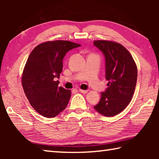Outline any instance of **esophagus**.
<instances>
[{"label": "esophagus", "mask_w": 159, "mask_h": 159, "mask_svg": "<svg viewBox=\"0 0 159 159\" xmlns=\"http://www.w3.org/2000/svg\"><path fill=\"white\" fill-rule=\"evenodd\" d=\"M79 92L80 93H83V94H85V93H87L88 92V90H81V89H79Z\"/></svg>", "instance_id": "obj_1"}]
</instances>
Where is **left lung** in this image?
<instances>
[{
    "instance_id": "1",
    "label": "left lung",
    "mask_w": 159,
    "mask_h": 159,
    "mask_svg": "<svg viewBox=\"0 0 159 159\" xmlns=\"http://www.w3.org/2000/svg\"><path fill=\"white\" fill-rule=\"evenodd\" d=\"M93 45L104 55L107 89L101 93L99 103L94 107L104 116L117 115L125 109L133 98L138 78V69L125 47L117 43L95 41Z\"/></svg>"
}]
</instances>
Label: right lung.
I'll list each match as a JSON object with an SVG mask.
<instances>
[{"mask_svg": "<svg viewBox=\"0 0 159 159\" xmlns=\"http://www.w3.org/2000/svg\"><path fill=\"white\" fill-rule=\"evenodd\" d=\"M80 45L68 41H54L38 45L29 55L24 69L23 89L29 103L40 114L52 118L65 109L71 91L58 87L63 59L70 50Z\"/></svg>", "mask_w": 159, "mask_h": 159, "instance_id": "right-lung-1", "label": "right lung"}]
</instances>
